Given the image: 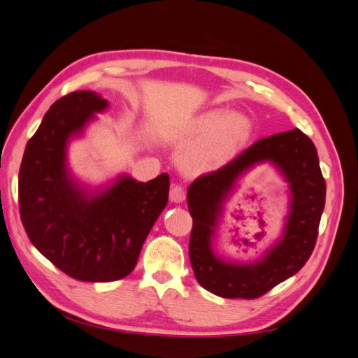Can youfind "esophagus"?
<instances>
[{
    "label": "esophagus",
    "mask_w": 358,
    "mask_h": 358,
    "mask_svg": "<svg viewBox=\"0 0 358 358\" xmlns=\"http://www.w3.org/2000/svg\"><path fill=\"white\" fill-rule=\"evenodd\" d=\"M187 197V192L183 189V187L180 185H175L170 189V200L173 203H182Z\"/></svg>",
    "instance_id": "esophagus-1"
}]
</instances>
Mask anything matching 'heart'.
Returning a JSON list of instances; mask_svg holds the SVG:
<instances>
[{
    "mask_svg": "<svg viewBox=\"0 0 358 358\" xmlns=\"http://www.w3.org/2000/svg\"><path fill=\"white\" fill-rule=\"evenodd\" d=\"M252 124L230 109L204 112L194 121L189 136L194 143L182 155L188 171H208L227 164L248 143Z\"/></svg>",
    "mask_w": 358,
    "mask_h": 358,
    "instance_id": "b5f03b06",
    "label": "heart"
}]
</instances>
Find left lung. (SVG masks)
Here are the masks:
<instances>
[{"label": "left lung", "mask_w": 358, "mask_h": 358, "mask_svg": "<svg viewBox=\"0 0 358 358\" xmlns=\"http://www.w3.org/2000/svg\"><path fill=\"white\" fill-rule=\"evenodd\" d=\"M270 160L290 183L292 201L281 241L259 262H224L211 249V237L224 199L242 172ZM326 204L317 148L299 128L259 138L221 169L199 176L188 188L192 218L189 259L197 282L225 299H258L296 275L306 264L317 243Z\"/></svg>", "instance_id": "1"}]
</instances>
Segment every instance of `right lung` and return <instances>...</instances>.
Returning a JSON list of instances; mask_svg holds the SVG:
<instances>
[{
    "label": "right lung",
    "mask_w": 358,
    "mask_h": 358,
    "mask_svg": "<svg viewBox=\"0 0 358 358\" xmlns=\"http://www.w3.org/2000/svg\"><path fill=\"white\" fill-rule=\"evenodd\" d=\"M107 104L92 91L61 96L29 138L19 170L20 220L31 243L61 272L83 282H110L131 273L169 201L167 173L146 183L121 176L99 192L71 179L69 140Z\"/></svg>",
    "instance_id": "1"
}]
</instances>
